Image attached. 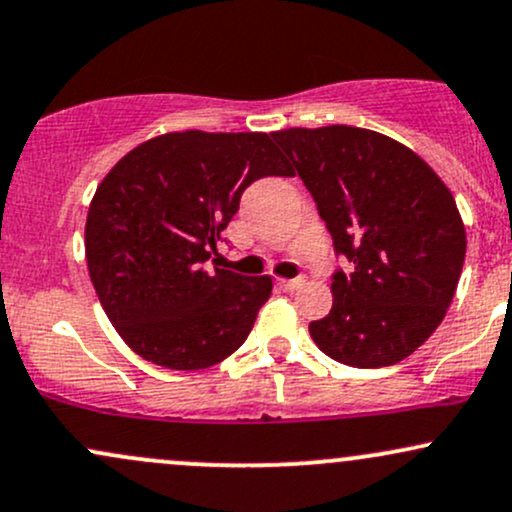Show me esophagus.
<instances>
[{"instance_id":"1","label":"esophagus","mask_w":512,"mask_h":512,"mask_svg":"<svg viewBox=\"0 0 512 512\" xmlns=\"http://www.w3.org/2000/svg\"><path fill=\"white\" fill-rule=\"evenodd\" d=\"M305 281H308V279H305V276H296V279H281L279 286L284 291H298L305 284Z\"/></svg>"}]
</instances>
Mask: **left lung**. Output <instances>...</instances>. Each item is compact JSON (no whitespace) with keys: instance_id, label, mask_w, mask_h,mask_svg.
<instances>
[{"instance_id":"1","label":"left lung","mask_w":512,"mask_h":512,"mask_svg":"<svg viewBox=\"0 0 512 512\" xmlns=\"http://www.w3.org/2000/svg\"><path fill=\"white\" fill-rule=\"evenodd\" d=\"M272 137L351 264L332 274V310L310 322V337L344 366H395L436 332L455 296L467 250L455 199L424 158L373 129Z\"/></svg>"}]
</instances>
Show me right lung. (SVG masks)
I'll return each instance as SVG.
<instances>
[{
    "instance_id": "right-lung-1",
    "label": "right lung",
    "mask_w": 512,
    "mask_h": 512,
    "mask_svg": "<svg viewBox=\"0 0 512 512\" xmlns=\"http://www.w3.org/2000/svg\"><path fill=\"white\" fill-rule=\"evenodd\" d=\"M293 170L264 132H170L105 175L86 216V262L134 354L170 370L221 363L248 339L272 276L207 269L245 187Z\"/></svg>"
}]
</instances>
